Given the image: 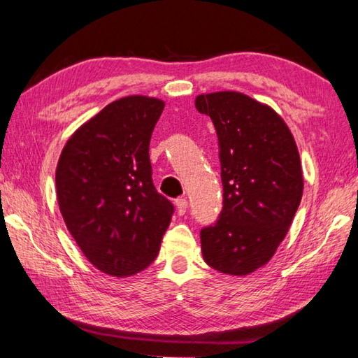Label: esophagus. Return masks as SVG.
Wrapping results in <instances>:
<instances>
[{
	"label": "esophagus",
	"mask_w": 358,
	"mask_h": 358,
	"mask_svg": "<svg viewBox=\"0 0 358 358\" xmlns=\"http://www.w3.org/2000/svg\"><path fill=\"white\" fill-rule=\"evenodd\" d=\"M175 205H177V211H178V215H180V216H183V215L186 213L187 207H189V202H187L186 199H177V201H175Z\"/></svg>",
	"instance_id": "esophagus-1"
}]
</instances>
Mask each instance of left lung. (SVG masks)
Instances as JSON below:
<instances>
[{"label":"left lung","instance_id":"8db88e82","mask_svg":"<svg viewBox=\"0 0 358 358\" xmlns=\"http://www.w3.org/2000/svg\"><path fill=\"white\" fill-rule=\"evenodd\" d=\"M196 107L213 121L220 147L222 210L201 230L205 262L243 276L273 257L303 194L300 155L273 108L235 92L201 94Z\"/></svg>","mask_w":358,"mask_h":358}]
</instances>
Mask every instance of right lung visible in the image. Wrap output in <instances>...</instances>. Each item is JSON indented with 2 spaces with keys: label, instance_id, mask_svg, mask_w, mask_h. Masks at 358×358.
I'll list each match as a JSON object with an SVG mask.
<instances>
[{
  "label": "right lung",
  "instance_id": "add662e5",
  "mask_svg": "<svg viewBox=\"0 0 358 358\" xmlns=\"http://www.w3.org/2000/svg\"><path fill=\"white\" fill-rule=\"evenodd\" d=\"M164 102L128 96L78 128L57 167L63 220L96 268L113 276L153 262L171 224L173 203L151 178L150 138Z\"/></svg>",
  "mask_w": 358,
  "mask_h": 358
}]
</instances>
